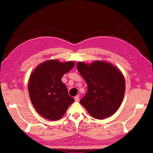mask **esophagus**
I'll return each instance as SVG.
<instances>
[{
  "label": "esophagus",
  "instance_id": "obj_1",
  "mask_svg": "<svg viewBox=\"0 0 153 153\" xmlns=\"http://www.w3.org/2000/svg\"><path fill=\"white\" fill-rule=\"evenodd\" d=\"M74 99H75V101L76 102H79V97L78 95H76V97H74Z\"/></svg>",
  "mask_w": 153,
  "mask_h": 153
}]
</instances>
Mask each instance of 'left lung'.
I'll list each match as a JSON object with an SVG mask.
<instances>
[{"mask_svg":"<svg viewBox=\"0 0 153 153\" xmlns=\"http://www.w3.org/2000/svg\"><path fill=\"white\" fill-rule=\"evenodd\" d=\"M77 68L87 85L86 95L80 100L82 105L96 119L113 115L121 105L125 93V79L120 70L102 61L90 64L79 62Z\"/></svg>","mask_w":153,"mask_h":153,"instance_id":"1","label":"left lung"}]
</instances>
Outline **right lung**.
<instances>
[{
    "label": "right lung",
    "instance_id": "right-lung-1",
    "mask_svg": "<svg viewBox=\"0 0 153 153\" xmlns=\"http://www.w3.org/2000/svg\"><path fill=\"white\" fill-rule=\"evenodd\" d=\"M72 61L60 62L50 60L39 65L28 84L31 101L37 112L49 120H60L74 102L62 77L74 66Z\"/></svg>",
    "mask_w": 153,
    "mask_h": 153
}]
</instances>
